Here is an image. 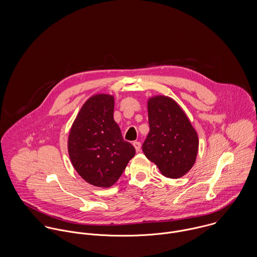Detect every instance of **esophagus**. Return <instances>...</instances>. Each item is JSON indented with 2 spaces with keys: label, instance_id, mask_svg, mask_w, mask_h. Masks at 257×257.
<instances>
[{
  "label": "esophagus",
  "instance_id": "obj_1",
  "mask_svg": "<svg viewBox=\"0 0 257 257\" xmlns=\"http://www.w3.org/2000/svg\"><path fill=\"white\" fill-rule=\"evenodd\" d=\"M133 145H134V147L136 148L137 152H140V151H141V149H142V144H141L140 142H135Z\"/></svg>",
  "mask_w": 257,
  "mask_h": 257
}]
</instances>
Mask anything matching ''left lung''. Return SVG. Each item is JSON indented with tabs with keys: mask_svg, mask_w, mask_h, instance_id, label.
Returning a JSON list of instances; mask_svg holds the SVG:
<instances>
[{
	"mask_svg": "<svg viewBox=\"0 0 257 257\" xmlns=\"http://www.w3.org/2000/svg\"><path fill=\"white\" fill-rule=\"evenodd\" d=\"M147 109L149 133L143 150L165 177L180 178L196 161L197 133L183 110L171 98H150Z\"/></svg>",
	"mask_w": 257,
	"mask_h": 257,
	"instance_id": "1",
	"label": "left lung"
}]
</instances>
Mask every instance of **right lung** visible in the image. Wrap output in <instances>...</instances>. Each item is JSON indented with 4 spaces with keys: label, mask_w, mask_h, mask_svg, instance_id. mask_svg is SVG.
Wrapping results in <instances>:
<instances>
[{
    "label": "right lung",
    "mask_w": 257,
    "mask_h": 257,
    "mask_svg": "<svg viewBox=\"0 0 257 257\" xmlns=\"http://www.w3.org/2000/svg\"><path fill=\"white\" fill-rule=\"evenodd\" d=\"M113 106L110 95L92 96L77 114L68 138L75 170L86 182L102 188L115 183L136 154L113 119Z\"/></svg>",
    "instance_id": "add662e5"
}]
</instances>
